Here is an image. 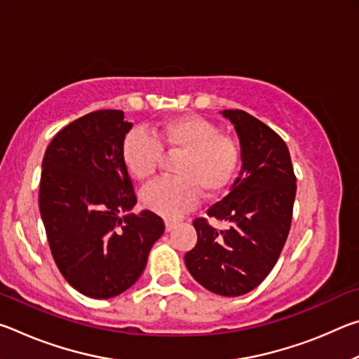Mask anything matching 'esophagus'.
I'll return each instance as SVG.
<instances>
[{
    "label": "esophagus",
    "instance_id": "1",
    "mask_svg": "<svg viewBox=\"0 0 359 359\" xmlns=\"http://www.w3.org/2000/svg\"><path fill=\"white\" fill-rule=\"evenodd\" d=\"M174 226H175V223L174 222H171V220H166V231L169 233V231H172L174 229Z\"/></svg>",
    "mask_w": 359,
    "mask_h": 359
}]
</instances>
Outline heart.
<instances>
[{"label": "heart", "mask_w": 359, "mask_h": 359, "mask_svg": "<svg viewBox=\"0 0 359 359\" xmlns=\"http://www.w3.org/2000/svg\"><path fill=\"white\" fill-rule=\"evenodd\" d=\"M151 135L135 130L121 144L126 171L141 182L155 174L163 150L180 154L174 166L177 177L156 180L142 190L141 201L149 210L175 218L198 203L201 190L205 196H215L233 180L239 149L212 121L199 115H182L156 125Z\"/></svg>", "instance_id": "1"}]
</instances>
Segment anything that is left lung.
<instances>
[{
    "instance_id": "1",
    "label": "left lung",
    "mask_w": 359,
    "mask_h": 359,
    "mask_svg": "<svg viewBox=\"0 0 359 359\" xmlns=\"http://www.w3.org/2000/svg\"><path fill=\"white\" fill-rule=\"evenodd\" d=\"M241 144L239 177L208 215L229 223L218 233L204 218L193 226L198 242L185 253L194 280L220 296L245 294L264 280L287 242L296 177L287 144L244 111H222Z\"/></svg>"
}]
</instances>
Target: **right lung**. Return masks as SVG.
<instances>
[{
	"label": "right lung",
	"mask_w": 359,
	"mask_h": 359,
	"mask_svg": "<svg viewBox=\"0 0 359 359\" xmlns=\"http://www.w3.org/2000/svg\"><path fill=\"white\" fill-rule=\"evenodd\" d=\"M123 111H96L57 133L42 160L39 210L52 257L72 288L93 299L136 283L165 223L136 204L121 144ZM120 211L129 214L120 217Z\"/></svg>",
	"instance_id": "obj_1"
}]
</instances>
